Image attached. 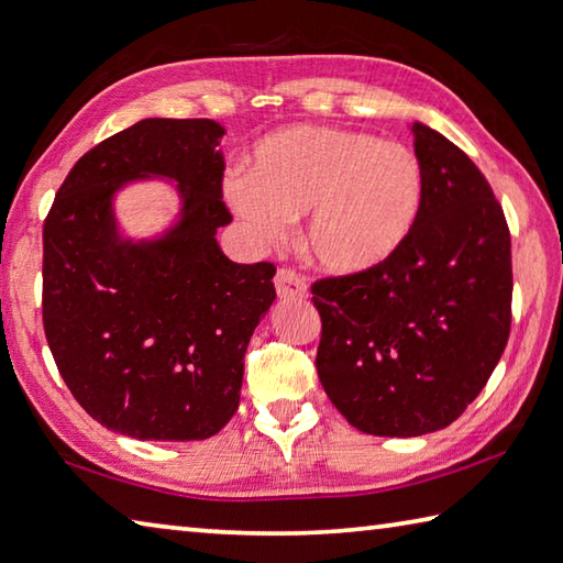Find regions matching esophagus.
<instances>
[{"instance_id":"34e87169","label":"esophagus","mask_w":563,"mask_h":563,"mask_svg":"<svg viewBox=\"0 0 563 563\" xmlns=\"http://www.w3.org/2000/svg\"><path fill=\"white\" fill-rule=\"evenodd\" d=\"M274 286H277V294L282 296V299H303L306 294V279L303 274L294 272L289 267H282L277 272V277H274Z\"/></svg>"}]
</instances>
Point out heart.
Segmentation results:
<instances>
[{"label": "heart", "mask_w": 563, "mask_h": 563, "mask_svg": "<svg viewBox=\"0 0 563 563\" xmlns=\"http://www.w3.org/2000/svg\"><path fill=\"white\" fill-rule=\"evenodd\" d=\"M230 208L262 245L306 216L303 242L333 274H357L391 257L417 222L423 174L399 142L338 126L299 124L254 146L247 174L225 184Z\"/></svg>", "instance_id": "obj_1"}]
</instances>
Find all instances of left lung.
I'll use <instances>...</instances> for the list:
<instances>
[{
    "mask_svg": "<svg viewBox=\"0 0 563 563\" xmlns=\"http://www.w3.org/2000/svg\"><path fill=\"white\" fill-rule=\"evenodd\" d=\"M423 174L417 222L377 267L311 284L318 379L347 423L375 437L449 427L481 395L510 338V228L487 178L413 122Z\"/></svg>",
    "mask_w": 563,
    "mask_h": 563,
    "instance_id": "1",
    "label": "left lung"
}]
</instances>
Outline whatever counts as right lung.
<instances>
[{"instance_id": "1", "label": "right lung", "mask_w": 563, "mask_h": 563, "mask_svg": "<svg viewBox=\"0 0 563 563\" xmlns=\"http://www.w3.org/2000/svg\"><path fill=\"white\" fill-rule=\"evenodd\" d=\"M225 130L213 120H142L82 154L44 220L46 341L78 405L140 441L210 439L240 405L250 338L277 299L272 262L235 264L216 232ZM179 181L185 218L162 241L122 243L113 190L132 177Z\"/></svg>"}]
</instances>
